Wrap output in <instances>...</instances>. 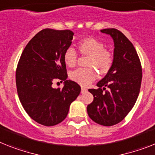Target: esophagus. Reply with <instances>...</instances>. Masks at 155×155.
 Here are the masks:
<instances>
[{
    "label": "esophagus",
    "mask_w": 155,
    "mask_h": 155,
    "mask_svg": "<svg viewBox=\"0 0 155 155\" xmlns=\"http://www.w3.org/2000/svg\"><path fill=\"white\" fill-rule=\"evenodd\" d=\"M87 91V90L86 89L85 87H81V93L84 94V93H86V92Z\"/></svg>",
    "instance_id": "esophagus-1"
}]
</instances>
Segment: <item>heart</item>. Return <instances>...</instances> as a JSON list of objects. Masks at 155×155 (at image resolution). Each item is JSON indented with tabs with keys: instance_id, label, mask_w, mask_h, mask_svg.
Returning <instances> with one entry per match:
<instances>
[{
	"instance_id": "heart-1",
	"label": "heart",
	"mask_w": 155,
	"mask_h": 155,
	"mask_svg": "<svg viewBox=\"0 0 155 155\" xmlns=\"http://www.w3.org/2000/svg\"><path fill=\"white\" fill-rule=\"evenodd\" d=\"M78 49L81 54L89 56L87 66L94 67L104 75L109 72L114 63V56L105 49L102 41L93 37L82 39L78 43ZM77 61V54L73 48L69 47L64 53V61L68 67H73ZM70 79L81 86H88L95 80L96 70L93 68H77L70 72Z\"/></svg>"
}]
</instances>
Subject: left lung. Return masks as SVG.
Returning <instances> with one entry per match:
<instances>
[{
    "label": "left lung",
    "mask_w": 155,
    "mask_h": 155,
    "mask_svg": "<svg viewBox=\"0 0 155 155\" xmlns=\"http://www.w3.org/2000/svg\"><path fill=\"white\" fill-rule=\"evenodd\" d=\"M101 32L114 40V63L97 84L99 88L88 90L94 100L87 110L95 123L112 126L123 120L136 103L141 86L142 68L136 49L124 34L115 28Z\"/></svg>",
    "instance_id": "left-lung-1"
}]
</instances>
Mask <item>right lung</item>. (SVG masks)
Here are the masks:
<instances>
[{"label":"right lung","instance_id":"right-lung-1","mask_svg":"<svg viewBox=\"0 0 155 155\" xmlns=\"http://www.w3.org/2000/svg\"><path fill=\"white\" fill-rule=\"evenodd\" d=\"M73 35L69 30H41L19 58L15 73L19 101L31 119L42 125L63 121L81 91L79 84L67 80L64 61V53L70 47ZM55 80L64 81L62 89L52 87Z\"/></svg>","mask_w":155,"mask_h":155}]
</instances>
